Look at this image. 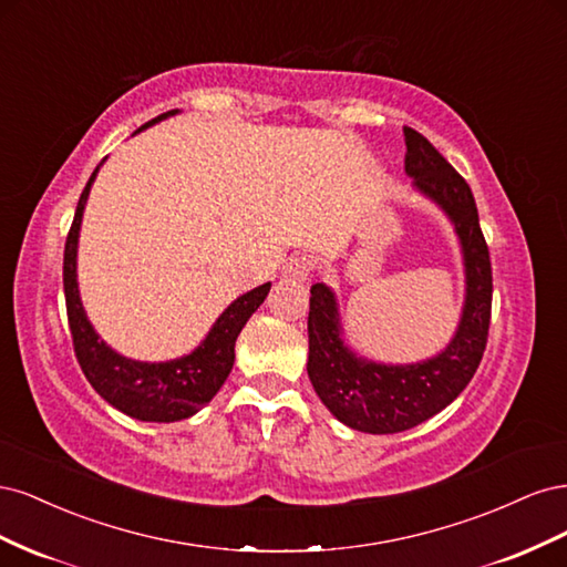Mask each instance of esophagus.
<instances>
[{"mask_svg":"<svg viewBox=\"0 0 567 567\" xmlns=\"http://www.w3.org/2000/svg\"><path fill=\"white\" fill-rule=\"evenodd\" d=\"M310 269H312L310 257L296 255V257H290V260L284 265V277L286 279H296V281H305L307 274H310Z\"/></svg>","mask_w":567,"mask_h":567,"instance_id":"34e87169","label":"esophagus"}]
</instances>
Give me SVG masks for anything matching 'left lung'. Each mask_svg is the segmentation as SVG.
I'll return each instance as SVG.
<instances>
[{"label": "left lung", "instance_id": "8db88e82", "mask_svg": "<svg viewBox=\"0 0 567 567\" xmlns=\"http://www.w3.org/2000/svg\"><path fill=\"white\" fill-rule=\"evenodd\" d=\"M404 169L454 221L466 265V305L447 350L421 364L385 367L357 359L340 340L336 298L323 284L310 298L307 375L331 414L354 431H409L452 404L480 367L492 317V262L471 186L416 130L404 127Z\"/></svg>", "mask_w": 567, "mask_h": 567}]
</instances>
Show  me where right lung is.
I'll return each mask as SVG.
<instances>
[{"instance_id":"1","label":"right lung","mask_w":567,"mask_h":567,"mask_svg":"<svg viewBox=\"0 0 567 567\" xmlns=\"http://www.w3.org/2000/svg\"><path fill=\"white\" fill-rule=\"evenodd\" d=\"M173 113L177 111H167L158 117L148 120V123L136 132H142L144 127L158 123V120ZM94 177L96 169L78 200V210L73 217L71 231H68L63 250L65 312L80 369L87 375V381L101 398L132 419L173 423L194 416L196 411L208 404L217 394V390L225 385L227 375L234 367L236 338L241 333L250 315L265 302L271 284L257 286L250 293L234 300L215 321L213 331L200 342V348H196L192 354H186L182 359H175V362H134V359L113 352L104 340H99L92 323L87 321V315L82 310L75 274L80 221Z\"/></svg>"}]
</instances>
